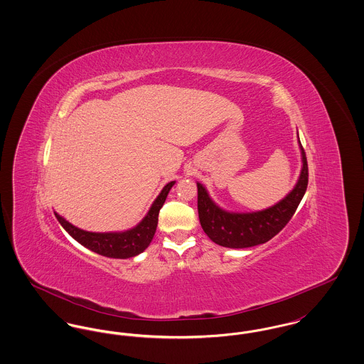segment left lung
I'll return each instance as SVG.
<instances>
[{"label": "left lung", "mask_w": 364, "mask_h": 364, "mask_svg": "<svg viewBox=\"0 0 364 364\" xmlns=\"http://www.w3.org/2000/svg\"><path fill=\"white\" fill-rule=\"evenodd\" d=\"M301 150V172L299 180L282 200L274 206L254 213H229L218 208L208 191L198 184V213L199 221L210 240L228 248H247L269 242L294 217L309 184V165L304 149Z\"/></svg>", "instance_id": "8db88e82"}]
</instances>
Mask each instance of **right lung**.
<instances>
[{
  "label": "right lung",
  "instance_id": "1",
  "mask_svg": "<svg viewBox=\"0 0 364 364\" xmlns=\"http://www.w3.org/2000/svg\"><path fill=\"white\" fill-rule=\"evenodd\" d=\"M174 183L176 181H171L164 187V190L161 191V193L156 196L154 203L151 205L147 215L141 220V223H139L135 228L125 232H110V233L87 232L72 225L57 213L54 214L58 223L70 233V236L88 250L107 258H117V259L132 258L139 255L140 252H143L153 240L156 224H158L159 210L164 206L166 196L171 188L173 187Z\"/></svg>",
  "mask_w": 364,
  "mask_h": 364
}]
</instances>
